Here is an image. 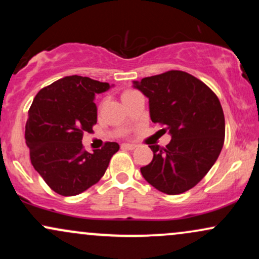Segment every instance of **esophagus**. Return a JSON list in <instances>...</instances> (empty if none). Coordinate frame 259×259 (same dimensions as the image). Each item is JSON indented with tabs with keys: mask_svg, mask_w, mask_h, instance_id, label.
Listing matches in <instances>:
<instances>
[{
	"mask_svg": "<svg viewBox=\"0 0 259 259\" xmlns=\"http://www.w3.org/2000/svg\"><path fill=\"white\" fill-rule=\"evenodd\" d=\"M136 147H138V145H135V144H123L121 145V148H124V150H135Z\"/></svg>",
	"mask_w": 259,
	"mask_h": 259,
	"instance_id": "1",
	"label": "esophagus"
}]
</instances>
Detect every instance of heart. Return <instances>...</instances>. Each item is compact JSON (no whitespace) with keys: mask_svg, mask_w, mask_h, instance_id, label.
<instances>
[{"mask_svg":"<svg viewBox=\"0 0 259 259\" xmlns=\"http://www.w3.org/2000/svg\"><path fill=\"white\" fill-rule=\"evenodd\" d=\"M134 94H136V91H133V90H126V91H124L123 95H121V100H125L126 97H130V96H132V95H134Z\"/></svg>","mask_w":259,"mask_h":259,"instance_id":"obj_1","label":"heart"}]
</instances>
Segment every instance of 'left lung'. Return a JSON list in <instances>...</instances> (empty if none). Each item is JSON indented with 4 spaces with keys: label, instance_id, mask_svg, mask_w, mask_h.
Instances as JSON below:
<instances>
[{
    "label": "left lung",
    "instance_id": "obj_1",
    "mask_svg": "<svg viewBox=\"0 0 259 259\" xmlns=\"http://www.w3.org/2000/svg\"><path fill=\"white\" fill-rule=\"evenodd\" d=\"M148 99L150 117L164 126L170 142L151 145L153 159L142 167L148 184L167 195H179L203 179L219 157L225 119L217 95L201 80L181 70L134 81Z\"/></svg>",
    "mask_w": 259,
    "mask_h": 259
}]
</instances>
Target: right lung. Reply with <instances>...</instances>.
I'll return each mask as SVG.
<instances>
[{
  "mask_svg": "<svg viewBox=\"0 0 259 259\" xmlns=\"http://www.w3.org/2000/svg\"><path fill=\"white\" fill-rule=\"evenodd\" d=\"M111 89L88 76L72 75L41 89L32 101L25 125V142L35 170L55 192L75 196L99 183L117 142L90 153L81 144L97 123L95 95Z\"/></svg>",
  "mask_w": 259,
  "mask_h": 259,
  "instance_id": "add662e5",
  "label": "right lung"
}]
</instances>
